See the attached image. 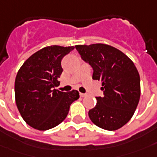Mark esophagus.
Wrapping results in <instances>:
<instances>
[{
	"label": "esophagus",
	"instance_id": "obj_1",
	"mask_svg": "<svg viewBox=\"0 0 157 157\" xmlns=\"http://www.w3.org/2000/svg\"><path fill=\"white\" fill-rule=\"evenodd\" d=\"M79 95H80L81 97H85L86 96V94H85V93H80Z\"/></svg>",
	"mask_w": 157,
	"mask_h": 157
}]
</instances>
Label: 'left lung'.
<instances>
[{
	"instance_id": "obj_1",
	"label": "left lung",
	"mask_w": 157,
	"mask_h": 157,
	"mask_svg": "<svg viewBox=\"0 0 157 157\" xmlns=\"http://www.w3.org/2000/svg\"><path fill=\"white\" fill-rule=\"evenodd\" d=\"M81 58L93 68L92 78L101 81L103 97L89 111L90 121L114 131L132 117L140 98V77L134 63L115 48L102 44L76 45Z\"/></svg>"
}]
</instances>
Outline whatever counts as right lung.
<instances>
[{
    "label": "right lung",
    "instance_id": "right-lung-1",
    "mask_svg": "<svg viewBox=\"0 0 157 157\" xmlns=\"http://www.w3.org/2000/svg\"><path fill=\"white\" fill-rule=\"evenodd\" d=\"M73 46H48L27 59L15 78V101L24 121L40 131L58 126L67 116L70 105L79 98L76 90L55 89L63 71L61 60Z\"/></svg>",
    "mask_w": 157,
    "mask_h": 157
}]
</instances>
